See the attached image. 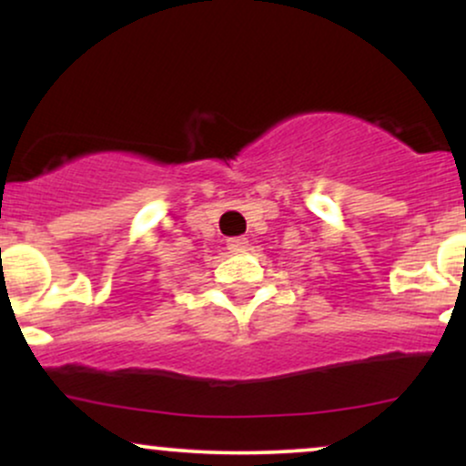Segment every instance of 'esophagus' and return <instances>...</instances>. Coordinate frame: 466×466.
Segmentation results:
<instances>
[{
	"mask_svg": "<svg viewBox=\"0 0 466 466\" xmlns=\"http://www.w3.org/2000/svg\"><path fill=\"white\" fill-rule=\"evenodd\" d=\"M248 238L243 237H234V238H228V249L232 251V254H240V251L248 249Z\"/></svg>",
	"mask_w": 466,
	"mask_h": 466,
	"instance_id": "34e87169",
	"label": "esophagus"
}]
</instances>
